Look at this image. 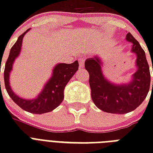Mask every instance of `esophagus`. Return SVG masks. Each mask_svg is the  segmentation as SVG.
I'll return each instance as SVG.
<instances>
[{
	"label": "esophagus",
	"instance_id": "1",
	"mask_svg": "<svg viewBox=\"0 0 153 153\" xmlns=\"http://www.w3.org/2000/svg\"><path fill=\"white\" fill-rule=\"evenodd\" d=\"M79 67H82L84 66V59H82L80 58L79 59Z\"/></svg>",
	"mask_w": 153,
	"mask_h": 153
}]
</instances>
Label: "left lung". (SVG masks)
I'll return each instance as SVG.
<instances>
[{
	"instance_id": "left-lung-1",
	"label": "left lung",
	"mask_w": 153,
	"mask_h": 153,
	"mask_svg": "<svg viewBox=\"0 0 153 153\" xmlns=\"http://www.w3.org/2000/svg\"><path fill=\"white\" fill-rule=\"evenodd\" d=\"M126 39L133 44L131 51L137 56V67L128 83L117 85L105 79L102 60L97 55L85 61V68L90 74L92 100L98 109L106 113L123 114L133 111L144 102L149 91L151 77L145 51L130 32Z\"/></svg>"
}]
</instances>
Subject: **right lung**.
<instances>
[{"label": "right lung", "mask_w": 153, "mask_h": 153, "mask_svg": "<svg viewBox=\"0 0 153 153\" xmlns=\"http://www.w3.org/2000/svg\"><path fill=\"white\" fill-rule=\"evenodd\" d=\"M29 30L30 28L24 32L22 35H20L18 37L15 44L11 48L4 71V85L8 95L21 109L32 114H45L52 111L53 109H55L61 104L64 98L63 91L65 86L79 69V62L76 60L71 64H56L52 71V75L48 82L44 85L43 91L36 98L32 99H24L16 95L11 88L9 83V75L11 71L13 70V62L19 56L21 51L23 38Z\"/></svg>", "instance_id": "obj_1"}]
</instances>
